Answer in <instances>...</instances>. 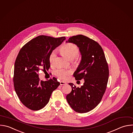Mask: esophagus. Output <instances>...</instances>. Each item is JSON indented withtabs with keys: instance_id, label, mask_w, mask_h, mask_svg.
Returning <instances> with one entry per match:
<instances>
[{
	"instance_id": "esophagus-1",
	"label": "esophagus",
	"mask_w": 133,
	"mask_h": 133,
	"mask_svg": "<svg viewBox=\"0 0 133 133\" xmlns=\"http://www.w3.org/2000/svg\"><path fill=\"white\" fill-rule=\"evenodd\" d=\"M60 84L61 85H65V84H66V83L65 82H63V81H61L60 82Z\"/></svg>"
}]
</instances>
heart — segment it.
<instances>
[{
  "mask_svg": "<svg viewBox=\"0 0 133 133\" xmlns=\"http://www.w3.org/2000/svg\"><path fill=\"white\" fill-rule=\"evenodd\" d=\"M60 53L74 64L77 63L79 58V49L77 46L72 43H65L63 45L59 50ZM56 56V52L53 51L49 57V63L51 65L54 64ZM71 71L68 69L58 68L55 72V75L62 80H66L68 77L70 75Z\"/></svg>",
  "mask_w": 133,
  "mask_h": 133,
  "instance_id": "obj_1",
  "label": "heart"
}]
</instances>
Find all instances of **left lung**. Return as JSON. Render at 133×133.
Listing matches in <instances>:
<instances>
[{
    "label": "left lung",
    "instance_id": "obj_1",
    "mask_svg": "<svg viewBox=\"0 0 133 133\" xmlns=\"http://www.w3.org/2000/svg\"><path fill=\"white\" fill-rule=\"evenodd\" d=\"M66 42L76 44L81 54V62L74 76L76 80L84 79L83 85L76 87L69 83L72 90L66 99L76 112L84 113L95 108L105 92L109 70L102 48L92 39L83 35L70 37Z\"/></svg>",
    "mask_w": 133,
    "mask_h": 133
}]
</instances>
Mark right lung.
<instances>
[{
    "instance_id": "right-lung-1",
    "label": "right lung",
    "mask_w": 133,
    "mask_h": 133,
    "mask_svg": "<svg viewBox=\"0 0 133 133\" xmlns=\"http://www.w3.org/2000/svg\"><path fill=\"white\" fill-rule=\"evenodd\" d=\"M66 39L39 35L21 49L15 63L14 84L20 101L26 108L37 111L49 102L51 95L60 83L53 77L47 81L39 80L38 71L50 67V53Z\"/></svg>"
}]
</instances>
